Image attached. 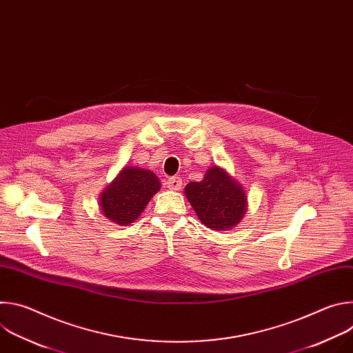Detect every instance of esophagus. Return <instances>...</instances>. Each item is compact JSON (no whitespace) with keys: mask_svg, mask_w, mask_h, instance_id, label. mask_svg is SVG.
<instances>
[{"mask_svg":"<svg viewBox=\"0 0 353 353\" xmlns=\"http://www.w3.org/2000/svg\"><path fill=\"white\" fill-rule=\"evenodd\" d=\"M166 185H168L170 190L177 191V190H180V188H181L183 181H181V179H180V177H170V179H168V180H166Z\"/></svg>","mask_w":353,"mask_h":353,"instance_id":"esophagus-1","label":"esophagus"}]
</instances>
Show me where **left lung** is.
Instances as JSON below:
<instances>
[{
  "label": "left lung",
  "instance_id": "8db88e82",
  "mask_svg": "<svg viewBox=\"0 0 353 353\" xmlns=\"http://www.w3.org/2000/svg\"><path fill=\"white\" fill-rule=\"evenodd\" d=\"M184 195L199 222L212 230L236 228L247 212L244 187L221 166H212L201 181H191Z\"/></svg>",
  "mask_w": 353,
  "mask_h": 353
}]
</instances>
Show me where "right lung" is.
I'll return each mask as SVG.
<instances>
[{"label":"right lung","instance_id":"1","mask_svg":"<svg viewBox=\"0 0 353 353\" xmlns=\"http://www.w3.org/2000/svg\"><path fill=\"white\" fill-rule=\"evenodd\" d=\"M161 181L152 170L125 166L99 195L102 215L120 226H128L142 214L159 190Z\"/></svg>","mask_w":353,"mask_h":353}]
</instances>
